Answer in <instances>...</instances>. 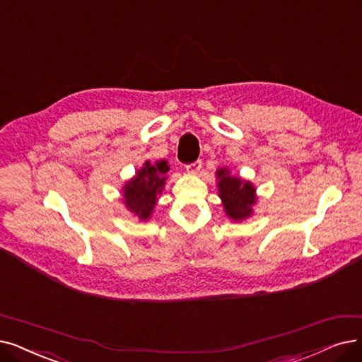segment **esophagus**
Returning a JSON list of instances; mask_svg holds the SVG:
<instances>
[{"label": "esophagus", "mask_w": 362, "mask_h": 362, "mask_svg": "<svg viewBox=\"0 0 362 362\" xmlns=\"http://www.w3.org/2000/svg\"><path fill=\"white\" fill-rule=\"evenodd\" d=\"M200 169H202V162H200V160H197V162H194V163H190V165L185 166L187 173H190V175H196V173H197Z\"/></svg>", "instance_id": "obj_1"}]
</instances>
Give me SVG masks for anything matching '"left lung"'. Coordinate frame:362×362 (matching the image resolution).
<instances>
[{"label":"left lung","instance_id":"1","mask_svg":"<svg viewBox=\"0 0 362 362\" xmlns=\"http://www.w3.org/2000/svg\"><path fill=\"white\" fill-rule=\"evenodd\" d=\"M215 178L218 181L216 187L227 218L235 223L248 220L254 214V206L258 200L254 184L239 175H231L230 169L226 166L215 170Z\"/></svg>","mask_w":362,"mask_h":362}]
</instances>
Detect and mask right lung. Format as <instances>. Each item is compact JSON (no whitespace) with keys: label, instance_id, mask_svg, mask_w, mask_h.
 <instances>
[{"label":"right lung","instance_id":"right-lung-1","mask_svg":"<svg viewBox=\"0 0 362 362\" xmlns=\"http://www.w3.org/2000/svg\"><path fill=\"white\" fill-rule=\"evenodd\" d=\"M168 170L169 165L166 160H156L154 163L147 160L122 187L126 209L138 216L139 221L151 218L158 196L163 193L166 185Z\"/></svg>","mask_w":362,"mask_h":362}]
</instances>
